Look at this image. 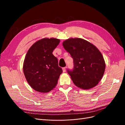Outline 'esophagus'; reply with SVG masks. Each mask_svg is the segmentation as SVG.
Returning <instances> with one entry per match:
<instances>
[{"mask_svg": "<svg viewBox=\"0 0 125 125\" xmlns=\"http://www.w3.org/2000/svg\"><path fill=\"white\" fill-rule=\"evenodd\" d=\"M62 71L63 72V73H65V72L66 71V67H63L62 68Z\"/></svg>", "mask_w": 125, "mask_h": 125, "instance_id": "obj_1", "label": "esophagus"}]
</instances>
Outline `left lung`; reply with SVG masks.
<instances>
[{
  "label": "left lung",
  "mask_w": 125,
  "mask_h": 125,
  "mask_svg": "<svg viewBox=\"0 0 125 125\" xmlns=\"http://www.w3.org/2000/svg\"><path fill=\"white\" fill-rule=\"evenodd\" d=\"M62 46L73 59V70H68V73L74 85L84 90L97 85L103 77L106 66L98 48L88 41L77 37L64 41Z\"/></svg>",
  "instance_id": "8db88e82"
}]
</instances>
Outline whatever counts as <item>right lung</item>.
I'll list each match as a JSON object with an SVG mask.
<instances>
[{
  "mask_svg": "<svg viewBox=\"0 0 125 125\" xmlns=\"http://www.w3.org/2000/svg\"><path fill=\"white\" fill-rule=\"evenodd\" d=\"M56 38H44L29 48L23 65L24 76L29 84L37 92L48 93L57 84L62 70L57 58L52 54L60 43Z\"/></svg>",
  "mask_w": 125,
  "mask_h": 125,
  "instance_id": "add662e5",
  "label": "right lung"
}]
</instances>
